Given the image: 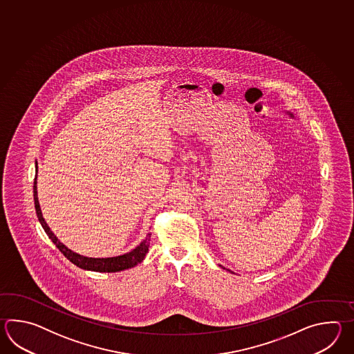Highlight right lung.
Here are the masks:
<instances>
[{
    "mask_svg": "<svg viewBox=\"0 0 354 354\" xmlns=\"http://www.w3.org/2000/svg\"><path fill=\"white\" fill-rule=\"evenodd\" d=\"M34 203H35V210H37L39 221L43 226V229L46 230V235L50 238V241H53L55 247L63 253V256L82 270L95 272L124 271V270H128V268H131L136 264L140 263L145 258V254L148 253V248L151 244V234H148L147 238L136 249H133L131 252H129L127 254H122V256L111 257V258H88V257L80 256L75 252H72L71 249H68L63 243H60L58 238L54 235L53 232L49 229V226L46 225V220L43 218V214L40 210V205H39L37 176L34 178Z\"/></svg>",
    "mask_w": 354,
    "mask_h": 354,
    "instance_id": "1",
    "label": "right lung"
}]
</instances>
